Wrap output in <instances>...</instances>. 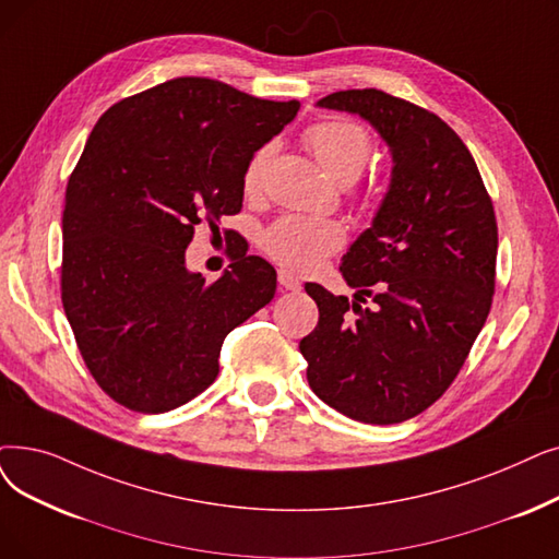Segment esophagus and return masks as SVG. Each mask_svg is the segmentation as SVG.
<instances>
[{
  "label": "esophagus",
  "mask_w": 559,
  "mask_h": 559,
  "mask_svg": "<svg viewBox=\"0 0 559 559\" xmlns=\"http://www.w3.org/2000/svg\"><path fill=\"white\" fill-rule=\"evenodd\" d=\"M278 287L283 293H299L301 281L295 274H289L287 270H278Z\"/></svg>",
  "instance_id": "34e87169"
}]
</instances>
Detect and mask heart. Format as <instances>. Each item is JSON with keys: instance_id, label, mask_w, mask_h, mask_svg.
I'll use <instances>...</instances> for the list:
<instances>
[{"instance_id": "heart-1", "label": "heart", "mask_w": 559, "mask_h": 559, "mask_svg": "<svg viewBox=\"0 0 559 559\" xmlns=\"http://www.w3.org/2000/svg\"><path fill=\"white\" fill-rule=\"evenodd\" d=\"M304 141L326 176L337 185L356 182L372 157L370 134L360 126L345 123V120L314 123L304 132ZM272 155L274 145H264L253 155L245 174L247 189H255L260 185ZM262 245L266 253L289 270L310 272L343 245V228L333 222L308 219V216H285L264 233Z\"/></svg>"}]
</instances>
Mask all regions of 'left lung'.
<instances>
[{
    "mask_svg": "<svg viewBox=\"0 0 559 559\" xmlns=\"http://www.w3.org/2000/svg\"><path fill=\"white\" fill-rule=\"evenodd\" d=\"M318 107L366 120L391 153V182L340 260L354 301L318 283L320 322L299 349L312 393L368 425L414 418L439 400L479 335L496 285L498 228L468 148L443 120L377 88ZM372 296L376 306L362 309Z\"/></svg>",
    "mask_w": 559,
    "mask_h": 559,
    "instance_id": "8db88e82",
    "label": "left lung"
}]
</instances>
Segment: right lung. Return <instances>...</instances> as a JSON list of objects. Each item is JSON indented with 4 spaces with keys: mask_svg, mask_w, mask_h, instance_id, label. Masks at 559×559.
Returning a JSON list of instances; mask_svg holds the SVG:
<instances>
[{
    "mask_svg": "<svg viewBox=\"0 0 559 559\" xmlns=\"http://www.w3.org/2000/svg\"><path fill=\"white\" fill-rule=\"evenodd\" d=\"M299 107L176 78L93 128L66 189L61 299L86 368L118 404L164 414L201 395L226 335L274 299L276 270L247 247L214 283L187 270L185 251L199 224L241 210L251 157Z\"/></svg>",
    "mask_w": 559,
    "mask_h": 559,
    "instance_id": "add662e5",
    "label": "right lung"
}]
</instances>
